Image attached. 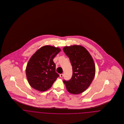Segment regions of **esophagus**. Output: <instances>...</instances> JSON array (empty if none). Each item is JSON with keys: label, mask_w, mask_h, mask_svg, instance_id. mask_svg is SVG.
<instances>
[{"label": "esophagus", "mask_w": 124, "mask_h": 124, "mask_svg": "<svg viewBox=\"0 0 124 124\" xmlns=\"http://www.w3.org/2000/svg\"><path fill=\"white\" fill-rule=\"evenodd\" d=\"M59 76L60 78H63V76H64V75H63V74H60V75H59Z\"/></svg>", "instance_id": "1"}]
</instances>
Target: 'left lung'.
<instances>
[{"label": "left lung", "instance_id": "obj_1", "mask_svg": "<svg viewBox=\"0 0 124 124\" xmlns=\"http://www.w3.org/2000/svg\"><path fill=\"white\" fill-rule=\"evenodd\" d=\"M72 67V76L69 81L63 80L68 92L78 94L88 88L95 75V65L88 51L80 45L63 48Z\"/></svg>", "mask_w": 124, "mask_h": 124}]
</instances>
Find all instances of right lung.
<instances>
[{
    "instance_id": "add662e5",
    "label": "right lung",
    "mask_w": 124,
    "mask_h": 124,
    "mask_svg": "<svg viewBox=\"0 0 124 124\" xmlns=\"http://www.w3.org/2000/svg\"><path fill=\"white\" fill-rule=\"evenodd\" d=\"M59 47L45 46L31 57L26 67V75L31 86L40 92L50 88L59 77L55 71L54 57L60 52Z\"/></svg>"
}]
</instances>
